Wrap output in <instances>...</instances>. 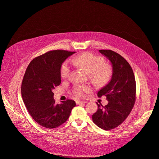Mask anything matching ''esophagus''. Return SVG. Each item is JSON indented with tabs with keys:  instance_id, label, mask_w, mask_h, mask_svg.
I'll list each match as a JSON object with an SVG mask.
<instances>
[{
	"instance_id": "1",
	"label": "esophagus",
	"mask_w": 159,
	"mask_h": 159,
	"mask_svg": "<svg viewBox=\"0 0 159 159\" xmlns=\"http://www.w3.org/2000/svg\"><path fill=\"white\" fill-rule=\"evenodd\" d=\"M76 104H86L87 102H84V101H80V100H77L76 102Z\"/></svg>"
}]
</instances>
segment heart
<instances>
[{"mask_svg":"<svg viewBox=\"0 0 159 159\" xmlns=\"http://www.w3.org/2000/svg\"><path fill=\"white\" fill-rule=\"evenodd\" d=\"M73 61L89 74V78L97 85H104L109 81L112 76V68L104 62V58L91 53H80L73 59ZM70 72V65L68 61L63 63L60 68L61 78H66ZM88 85H78L75 88L74 93L77 96L84 97L90 91Z\"/></svg>","mask_w":159,"mask_h":159,"instance_id":"heart-1","label":"heart"}]
</instances>
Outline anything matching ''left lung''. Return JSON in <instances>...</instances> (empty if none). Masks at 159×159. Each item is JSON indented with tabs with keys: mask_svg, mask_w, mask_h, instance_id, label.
I'll return each instance as SVG.
<instances>
[{
	"mask_svg": "<svg viewBox=\"0 0 159 159\" xmlns=\"http://www.w3.org/2000/svg\"><path fill=\"white\" fill-rule=\"evenodd\" d=\"M112 66L110 82L98 91V96L105 95L108 104L98 108L92 115L93 123L99 128L110 130L117 127L127 119L135 102V76L129 64L120 55L112 50H99Z\"/></svg>",
	"mask_w": 159,
	"mask_h": 159,
	"instance_id": "1",
	"label": "left lung"
}]
</instances>
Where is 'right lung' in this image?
Masks as SVG:
<instances>
[{"label": "right lung", "mask_w": 159, "mask_h": 159, "mask_svg": "<svg viewBox=\"0 0 159 159\" xmlns=\"http://www.w3.org/2000/svg\"><path fill=\"white\" fill-rule=\"evenodd\" d=\"M75 52L55 50L36 57L30 63L22 80L21 93L30 114L42 127L53 129L68 120L76 103L67 99L56 104L53 89L61 83L60 68Z\"/></svg>", "instance_id": "add662e5"}]
</instances>
